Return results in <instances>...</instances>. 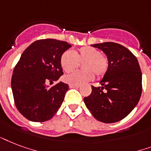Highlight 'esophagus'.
I'll return each mask as SVG.
<instances>
[{
	"label": "esophagus",
	"instance_id": "1",
	"mask_svg": "<svg viewBox=\"0 0 151 151\" xmlns=\"http://www.w3.org/2000/svg\"><path fill=\"white\" fill-rule=\"evenodd\" d=\"M70 88H76L78 89L79 87V86H76V85H69Z\"/></svg>",
	"mask_w": 151,
	"mask_h": 151
}]
</instances>
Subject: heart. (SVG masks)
I'll use <instances>...</instances> for the list:
<instances>
[{
    "label": "heart",
    "instance_id": "obj_1",
    "mask_svg": "<svg viewBox=\"0 0 151 151\" xmlns=\"http://www.w3.org/2000/svg\"><path fill=\"white\" fill-rule=\"evenodd\" d=\"M83 63V70H79L68 76L63 79L70 85L79 86L92 80L96 74L98 78L103 77L109 69V59L106 55L101 54L99 50L91 46H83L78 52L66 50L63 52L60 64L65 72H70Z\"/></svg>",
    "mask_w": 151,
    "mask_h": 151
}]
</instances>
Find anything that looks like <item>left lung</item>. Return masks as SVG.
Wrapping results in <instances>:
<instances>
[{
  "mask_svg": "<svg viewBox=\"0 0 151 151\" xmlns=\"http://www.w3.org/2000/svg\"><path fill=\"white\" fill-rule=\"evenodd\" d=\"M91 45L106 53L109 69L100 82L102 86H92L91 94L84 98V102L95 119L115 123L126 117L139 101L142 72L137 58L123 45L115 42Z\"/></svg>",
  "mask_w": 151,
  "mask_h": 151,
  "instance_id": "left-lung-1",
  "label": "left lung"
}]
</instances>
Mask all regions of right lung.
I'll return each instance as SVG.
<instances>
[{
  "label": "right lung",
  "instance_id": "obj_1",
  "mask_svg": "<svg viewBox=\"0 0 151 151\" xmlns=\"http://www.w3.org/2000/svg\"><path fill=\"white\" fill-rule=\"evenodd\" d=\"M72 45L52 38L34 42L26 49L14 68L12 90L16 109L27 120L44 122L60 107L69 86L62 82L52 86L63 73L60 59Z\"/></svg>",
  "mask_w": 151,
  "mask_h": 151
}]
</instances>
